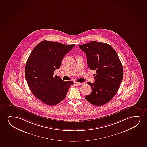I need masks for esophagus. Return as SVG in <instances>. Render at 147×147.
Segmentation results:
<instances>
[{
	"mask_svg": "<svg viewBox=\"0 0 147 147\" xmlns=\"http://www.w3.org/2000/svg\"><path fill=\"white\" fill-rule=\"evenodd\" d=\"M75 83H76V84H78V85H80L84 84V83H79V82H75Z\"/></svg>",
	"mask_w": 147,
	"mask_h": 147,
	"instance_id": "1",
	"label": "esophagus"
}]
</instances>
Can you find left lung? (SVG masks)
Listing matches in <instances>:
<instances>
[{
    "label": "left lung",
    "instance_id": "obj_1",
    "mask_svg": "<svg viewBox=\"0 0 147 147\" xmlns=\"http://www.w3.org/2000/svg\"><path fill=\"white\" fill-rule=\"evenodd\" d=\"M79 47L86 54L89 68L96 72L94 83H87L92 92L85 98L95 106L104 105L116 95L123 80L120 60L113 48L105 43L93 41Z\"/></svg>",
    "mask_w": 147,
    "mask_h": 147
}]
</instances>
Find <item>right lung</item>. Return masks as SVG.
Listing matches in <instances>:
<instances>
[{
  "label": "right lung",
  "instance_id": "right-lung-1",
  "mask_svg": "<svg viewBox=\"0 0 147 147\" xmlns=\"http://www.w3.org/2000/svg\"><path fill=\"white\" fill-rule=\"evenodd\" d=\"M74 46L44 40L35 47L29 56L25 66V78L33 95L44 104L53 106L60 103L74 84L53 74L54 71L60 67L64 56Z\"/></svg>",
  "mask_w": 147,
  "mask_h": 147
}]
</instances>
